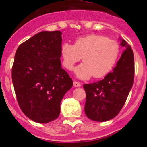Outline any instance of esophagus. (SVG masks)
<instances>
[{
	"label": "esophagus",
	"instance_id": "obj_1",
	"mask_svg": "<svg viewBox=\"0 0 147 147\" xmlns=\"http://www.w3.org/2000/svg\"><path fill=\"white\" fill-rule=\"evenodd\" d=\"M73 85L74 87H80L81 84L78 82H76V81H74L73 82Z\"/></svg>",
	"mask_w": 147,
	"mask_h": 147
}]
</instances>
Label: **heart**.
<instances>
[{
    "label": "heart",
    "instance_id": "heart-1",
    "mask_svg": "<svg viewBox=\"0 0 147 147\" xmlns=\"http://www.w3.org/2000/svg\"><path fill=\"white\" fill-rule=\"evenodd\" d=\"M120 52L118 42L97 34L77 38L74 45L64 42L60 48L62 65L69 71H72L82 57L84 62L76 68V75L83 79L92 76L100 78L108 75L115 66Z\"/></svg>",
    "mask_w": 147,
    "mask_h": 147
}]
</instances>
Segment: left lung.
I'll use <instances>...</instances> for the list:
<instances>
[{
  "instance_id": "left-lung-1",
  "label": "left lung",
  "mask_w": 147,
  "mask_h": 147,
  "mask_svg": "<svg viewBox=\"0 0 147 147\" xmlns=\"http://www.w3.org/2000/svg\"><path fill=\"white\" fill-rule=\"evenodd\" d=\"M121 54L113 71L102 80L83 85L86 93L85 112L94 121L104 122L116 117L126 102L134 79V57L131 47L124 40Z\"/></svg>"
}]
</instances>
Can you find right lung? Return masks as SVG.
<instances>
[{
  "label": "right lung",
  "mask_w": 147,
  "mask_h": 147,
  "mask_svg": "<svg viewBox=\"0 0 147 147\" xmlns=\"http://www.w3.org/2000/svg\"><path fill=\"white\" fill-rule=\"evenodd\" d=\"M60 31H42L20 45L12 82L20 109L36 123H49L60 114V104L73 85L61 67Z\"/></svg>",
  "instance_id": "obj_1"
}]
</instances>
